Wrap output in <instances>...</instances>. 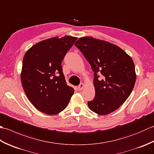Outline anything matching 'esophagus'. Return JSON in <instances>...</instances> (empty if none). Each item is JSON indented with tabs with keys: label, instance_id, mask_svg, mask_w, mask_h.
Wrapping results in <instances>:
<instances>
[{
	"label": "esophagus",
	"instance_id": "34e87169",
	"mask_svg": "<svg viewBox=\"0 0 154 154\" xmlns=\"http://www.w3.org/2000/svg\"><path fill=\"white\" fill-rule=\"evenodd\" d=\"M85 85L84 83H81L78 86V89H79V91L83 90V89L85 87Z\"/></svg>",
	"mask_w": 154,
	"mask_h": 154
}]
</instances>
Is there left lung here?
<instances>
[{
    "mask_svg": "<svg viewBox=\"0 0 154 154\" xmlns=\"http://www.w3.org/2000/svg\"><path fill=\"white\" fill-rule=\"evenodd\" d=\"M74 45L94 72L95 96L88 106L99 115L112 112L125 102L134 87L136 74L132 57L116 45L93 37L80 38ZM98 74L102 75V79Z\"/></svg>",
    "mask_w": 154,
    "mask_h": 154,
    "instance_id": "1",
    "label": "left lung"
}]
</instances>
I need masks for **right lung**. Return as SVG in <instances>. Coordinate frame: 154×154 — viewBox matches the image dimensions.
<instances>
[{"label": "right lung", "instance_id": "obj_1", "mask_svg": "<svg viewBox=\"0 0 154 154\" xmlns=\"http://www.w3.org/2000/svg\"><path fill=\"white\" fill-rule=\"evenodd\" d=\"M77 38L65 35L42 40L26 52L21 82L28 99L35 109L48 115L63 110L74 93L68 86L61 67L65 54Z\"/></svg>", "mask_w": 154, "mask_h": 154}]
</instances>
